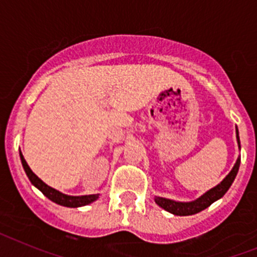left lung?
Returning a JSON list of instances; mask_svg holds the SVG:
<instances>
[{"label":"left lung","instance_id":"obj_1","mask_svg":"<svg viewBox=\"0 0 257 257\" xmlns=\"http://www.w3.org/2000/svg\"><path fill=\"white\" fill-rule=\"evenodd\" d=\"M235 138H237L238 149L240 151L239 133H238L237 126H235ZM239 165L240 157H238L234 166H233V169H231V171L226 175L225 178L222 179V181H220L216 187L211 188L210 190L203 193L201 197H198V198L194 199V201L180 202L175 201V199L165 198V197L154 196V202H156L160 207H162L163 210L167 211V212L178 215V216H189V215H194V213L201 212V211H203L205 208H207L208 206L212 205L213 202H216L217 199L221 198V197L228 192V189L230 188L233 181H234L235 176H237L238 170H239Z\"/></svg>","mask_w":257,"mask_h":257}]
</instances>
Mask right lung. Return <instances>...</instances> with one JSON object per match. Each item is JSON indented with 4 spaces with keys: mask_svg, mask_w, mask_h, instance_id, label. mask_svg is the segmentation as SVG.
I'll return each mask as SVG.
<instances>
[{
    "mask_svg": "<svg viewBox=\"0 0 257 257\" xmlns=\"http://www.w3.org/2000/svg\"><path fill=\"white\" fill-rule=\"evenodd\" d=\"M20 161H22L23 169L26 171L29 181H31L38 190H41V192L44 193V196H46L50 201L55 202L58 205L70 208L82 207V206L90 205V203L95 202L99 198V196H100V194H88V196H68V194H64V193H61L59 192V190L54 189V188L49 187L46 183H44V181L41 180L37 175L32 171L31 167H29L28 163H27V161L24 160L22 152H20Z\"/></svg>",
    "mask_w": 257,
    "mask_h": 257,
    "instance_id": "obj_1",
    "label": "right lung"
}]
</instances>
